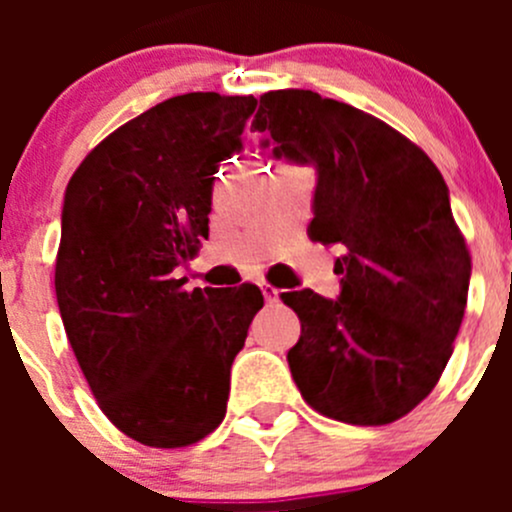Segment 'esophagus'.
<instances>
[{
	"mask_svg": "<svg viewBox=\"0 0 512 512\" xmlns=\"http://www.w3.org/2000/svg\"><path fill=\"white\" fill-rule=\"evenodd\" d=\"M260 289H262V294H265V302L267 304H272V302H277V299H280V289H277V287H272V285H267V282H262Z\"/></svg>",
	"mask_w": 512,
	"mask_h": 512,
	"instance_id": "1",
	"label": "esophagus"
}]
</instances>
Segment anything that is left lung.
<instances>
[{"instance_id":"left-lung-1","label":"left lung","mask_w":512,"mask_h":512,"mask_svg":"<svg viewBox=\"0 0 512 512\" xmlns=\"http://www.w3.org/2000/svg\"><path fill=\"white\" fill-rule=\"evenodd\" d=\"M252 131L317 170L309 237L344 250L337 299L282 292L302 322L287 352L299 394L354 426L406 416L441 379L466 312L471 255L446 180L399 131L314 91L260 96Z\"/></svg>"}]
</instances>
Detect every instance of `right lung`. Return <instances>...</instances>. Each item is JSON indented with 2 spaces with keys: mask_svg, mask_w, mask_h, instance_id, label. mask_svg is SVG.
<instances>
[{
  "mask_svg": "<svg viewBox=\"0 0 512 512\" xmlns=\"http://www.w3.org/2000/svg\"><path fill=\"white\" fill-rule=\"evenodd\" d=\"M255 96H173L101 141L66 185L56 302L108 421L180 448L220 426L230 369L265 299L195 287L175 270L208 237L215 173L242 151Z\"/></svg>",
  "mask_w": 512,
  "mask_h": 512,
  "instance_id": "right-lung-1",
  "label": "right lung"
}]
</instances>
